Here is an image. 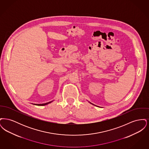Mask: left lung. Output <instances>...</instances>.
Masks as SVG:
<instances>
[{"label": "left lung", "mask_w": 149, "mask_h": 149, "mask_svg": "<svg viewBox=\"0 0 149 149\" xmlns=\"http://www.w3.org/2000/svg\"><path fill=\"white\" fill-rule=\"evenodd\" d=\"M89 103H91V104H93V105H94V106H95V105H94V104H93V103H91V102H89ZM95 106L98 107V106Z\"/></svg>", "instance_id": "obj_1"}]
</instances>
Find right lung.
<instances>
[{
	"mask_svg": "<svg viewBox=\"0 0 149 149\" xmlns=\"http://www.w3.org/2000/svg\"><path fill=\"white\" fill-rule=\"evenodd\" d=\"M54 100H52V101H51V102H47V103H43V104H34V105H36V106H46V105H47V104H49V103H51V102H52Z\"/></svg>",
	"mask_w": 149,
	"mask_h": 149,
	"instance_id": "add662e5",
	"label": "right lung"
}]
</instances>
